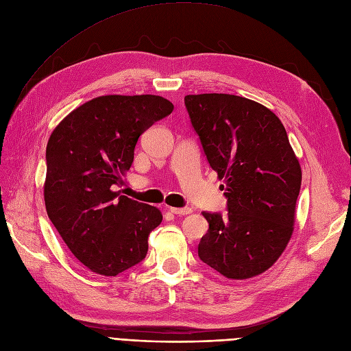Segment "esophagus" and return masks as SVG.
<instances>
[{
	"label": "esophagus",
	"mask_w": 351,
	"mask_h": 351,
	"mask_svg": "<svg viewBox=\"0 0 351 351\" xmlns=\"http://www.w3.org/2000/svg\"><path fill=\"white\" fill-rule=\"evenodd\" d=\"M171 213L176 214V215H188L192 213V210L189 206H184V208H171Z\"/></svg>",
	"instance_id": "obj_1"
}]
</instances>
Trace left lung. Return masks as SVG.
Returning <instances> with one entry per match:
<instances>
[{"instance_id":"obj_1","label":"left lung","mask_w":351,"mask_h":351,"mask_svg":"<svg viewBox=\"0 0 351 351\" xmlns=\"http://www.w3.org/2000/svg\"><path fill=\"white\" fill-rule=\"evenodd\" d=\"M185 107L210 166L224 179L227 214L204 213L198 256L230 279L261 275L292 236L301 166L278 117L230 94L186 95Z\"/></svg>"}]
</instances>
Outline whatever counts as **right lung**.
Segmentation results:
<instances>
[{
	"label": "right lung",
	"mask_w": 351,
	"mask_h": 351,
	"mask_svg": "<svg viewBox=\"0 0 351 351\" xmlns=\"http://www.w3.org/2000/svg\"><path fill=\"white\" fill-rule=\"evenodd\" d=\"M173 111L158 95H106L73 110L46 147V211L73 256L98 275L117 276L147 254L156 206L121 191L138 137Z\"/></svg>",
	"instance_id": "add662e5"
}]
</instances>
